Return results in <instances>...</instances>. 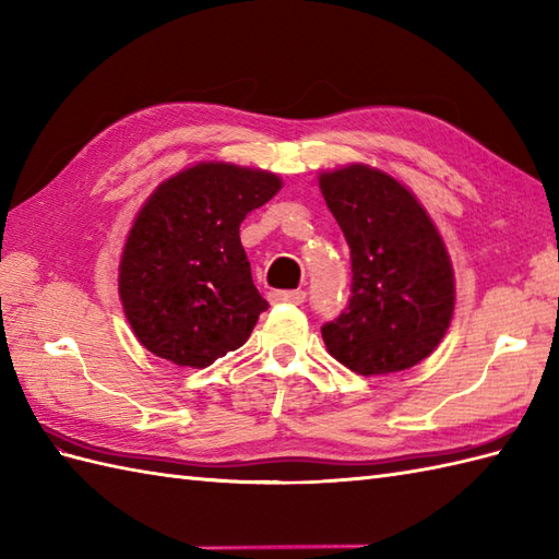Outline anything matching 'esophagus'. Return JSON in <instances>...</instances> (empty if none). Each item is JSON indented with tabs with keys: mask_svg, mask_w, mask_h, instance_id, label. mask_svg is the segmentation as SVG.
<instances>
[{
	"mask_svg": "<svg viewBox=\"0 0 559 559\" xmlns=\"http://www.w3.org/2000/svg\"><path fill=\"white\" fill-rule=\"evenodd\" d=\"M307 293L305 290H274L269 293L271 302H288V305H302Z\"/></svg>",
	"mask_w": 559,
	"mask_h": 559,
	"instance_id": "esophagus-1",
	"label": "esophagus"
}]
</instances>
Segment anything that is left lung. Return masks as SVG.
<instances>
[{"instance_id":"8db88e82","label":"left lung","mask_w":559,"mask_h":559,"mask_svg":"<svg viewBox=\"0 0 559 559\" xmlns=\"http://www.w3.org/2000/svg\"><path fill=\"white\" fill-rule=\"evenodd\" d=\"M353 262L349 305L321 326L329 353L361 376L409 369L433 353L455 311L445 242L414 194L379 168L319 176Z\"/></svg>"}]
</instances>
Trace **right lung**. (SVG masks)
I'll list each match as a JSON object with an SVG mask.
<instances>
[{
    "mask_svg": "<svg viewBox=\"0 0 559 559\" xmlns=\"http://www.w3.org/2000/svg\"><path fill=\"white\" fill-rule=\"evenodd\" d=\"M281 186L262 168L200 162L142 204L123 245L119 297L152 355L204 369L250 338L269 302L252 283L240 224Z\"/></svg>",
    "mask_w": 559,
    "mask_h": 559,
    "instance_id": "add662e5",
    "label": "right lung"
}]
</instances>
